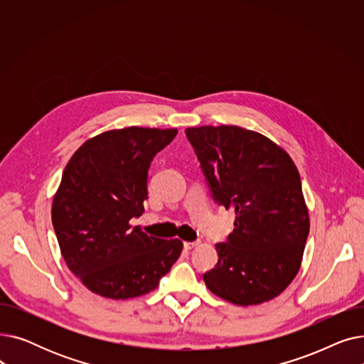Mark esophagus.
Here are the masks:
<instances>
[{
    "label": "esophagus",
    "mask_w": 364,
    "mask_h": 364,
    "mask_svg": "<svg viewBox=\"0 0 364 364\" xmlns=\"http://www.w3.org/2000/svg\"><path fill=\"white\" fill-rule=\"evenodd\" d=\"M196 246H198V242H184V250L186 251L193 250V247H196Z\"/></svg>",
    "instance_id": "34e87169"
}]
</instances>
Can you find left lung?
Wrapping results in <instances>:
<instances>
[{
  "instance_id": "left-lung-1",
  "label": "left lung",
  "mask_w": 364,
  "mask_h": 364,
  "mask_svg": "<svg viewBox=\"0 0 364 364\" xmlns=\"http://www.w3.org/2000/svg\"><path fill=\"white\" fill-rule=\"evenodd\" d=\"M213 198L236 214L233 233L217 243L206 288L236 305L280 295L299 272L310 232L299 172L269 137L237 125L187 128Z\"/></svg>"
}]
</instances>
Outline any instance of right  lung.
<instances>
[{
    "mask_svg": "<svg viewBox=\"0 0 364 364\" xmlns=\"http://www.w3.org/2000/svg\"><path fill=\"white\" fill-rule=\"evenodd\" d=\"M176 136V128L110 129L69 159L51 221L66 265L91 292L110 299L149 294L178 259L180 239L153 237L129 223L144 211L151 159Z\"/></svg>",
    "mask_w": 364,
    "mask_h": 364,
    "instance_id": "right-lung-1",
    "label": "right lung"
}]
</instances>
